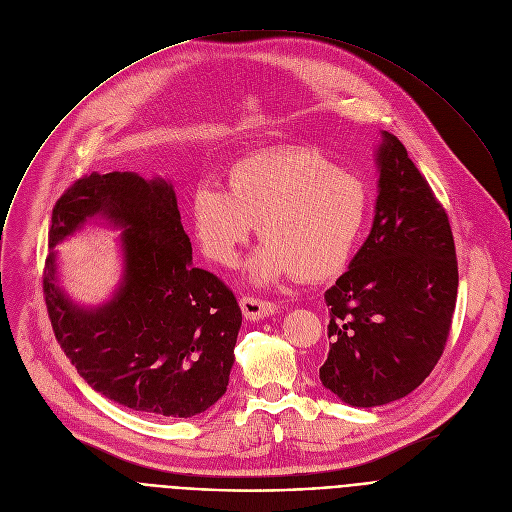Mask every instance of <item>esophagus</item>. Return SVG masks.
I'll use <instances>...</instances> for the list:
<instances>
[{
    "mask_svg": "<svg viewBox=\"0 0 512 512\" xmlns=\"http://www.w3.org/2000/svg\"><path fill=\"white\" fill-rule=\"evenodd\" d=\"M241 310H243V316L251 322H259V320H265L269 318L271 314H275V304L273 302H267V300H259V298H243L241 300Z\"/></svg>",
    "mask_w": 512,
    "mask_h": 512,
    "instance_id": "obj_1",
    "label": "esophagus"
}]
</instances>
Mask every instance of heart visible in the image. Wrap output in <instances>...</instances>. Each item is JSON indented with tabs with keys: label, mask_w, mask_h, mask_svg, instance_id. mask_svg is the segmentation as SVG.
I'll return each instance as SVG.
<instances>
[{
	"label": "heart",
	"mask_w": 512,
	"mask_h": 512,
	"mask_svg": "<svg viewBox=\"0 0 512 512\" xmlns=\"http://www.w3.org/2000/svg\"><path fill=\"white\" fill-rule=\"evenodd\" d=\"M367 210L364 184L308 148L241 158L227 186L206 178L190 198L194 237L202 253L223 267L239 263L257 223L263 243L245 273L259 287L300 273L308 281L338 275L360 241Z\"/></svg>",
	"instance_id": "1"
}]
</instances>
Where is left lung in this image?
Segmentation results:
<instances>
[{
  "label": "left lung",
  "instance_id": "left-lung-1",
  "mask_svg": "<svg viewBox=\"0 0 512 512\" xmlns=\"http://www.w3.org/2000/svg\"><path fill=\"white\" fill-rule=\"evenodd\" d=\"M375 166L371 233L324 294L330 350L320 381L352 407L393 403L427 379L458 296L448 214L389 131H381Z\"/></svg>",
  "mask_w": 512,
  "mask_h": 512
}]
</instances>
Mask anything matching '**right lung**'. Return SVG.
<instances>
[{"label":"right lung","mask_w":512,"mask_h":512,"mask_svg":"<svg viewBox=\"0 0 512 512\" xmlns=\"http://www.w3.org/2000/svg\"><path fill=\"white\" fill-rule=\"evenodd\" d=\"M91 222L122 233V275L105 303L85 307L63 289L55 247ZM48 245V316L97 393L133 411L184 419L225 395L241 308L221 279L192 265L170 180L135 172L77 180L52 210Z\"/></svg>","instance_id":"1"}]
</instances>
